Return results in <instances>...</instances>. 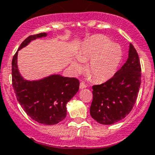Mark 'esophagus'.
Listing matches in <instances>:
<instances>
[{"mask_svg":"<svg viewBox=\"0 0 155 155\" xmlns=\"http://www.w3.org/2000/svg\"><path fill=\"white\" fill-rule=\"evenodd\" d=\"M86 87H87V86H86V84H85L84 82H81L80 84H79V88L80 89H84Z\"/></svg>","mask_w":155,"mask_h":155,"instance_id":"34e87169","label":"esophagus"}]
</instances>
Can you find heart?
Returning a JSON list of instances; mask_svg holds the SVG:
<instances>
[{"label": "heart", "instance_id": "obj_1", "mask_svg": "<svg viewBox=\"0 0 155 155\" xmlns=\"http://www.w3.org/2000/svg\"><path fill=\"white\" fill-rule=\"evenodd\" d=\"M78 59L72 62L77 72L83 69L82 62H88V76L98 82L110 79L117 70L122 59L120 46L104 35H94L86 40L78 51Z\"/></svg>", "mask_w": 155, "mask_h": 155}]
</instances>
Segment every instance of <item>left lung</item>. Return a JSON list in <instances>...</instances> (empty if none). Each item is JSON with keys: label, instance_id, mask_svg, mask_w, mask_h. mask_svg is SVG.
<instances>
[{"label": "left lung", "instance_id": "1", "mask_svg": "<svg viewBox=\"0 0 155 155\" xmlns=\"http://www.w3.org/2000/svg\"><path fill=\"white\" fill-rule=\"evenodd\" d=\"M141 83L138 54L130 45L127 62L105 83L93 86L90 115L102 124H113L127 116L135 104Z\"/></svg>", "mask_w": 155, "mask_h": 155}]
</instances>
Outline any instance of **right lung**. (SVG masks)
<instances>
[{"instance_id":"obj_1","label":"right lung","mask_w":155,"mask_h":155,"mask_svg":"<svg viewBox=\"0 0 155 155\" xmlns=\"http://www.w3.org/2000/svg\"><path fill=\"white\" fill-rule=\"evenodd\" d=\"M46 36V33L31 35L24 40L18 50L31 40ZM12 58V86L24 110L31 119L45 125L56 124L66 117V104L79 87L76 78L53 75L38 81L25 80L18 69V51Z\"/></svg>"}]
</instances>
